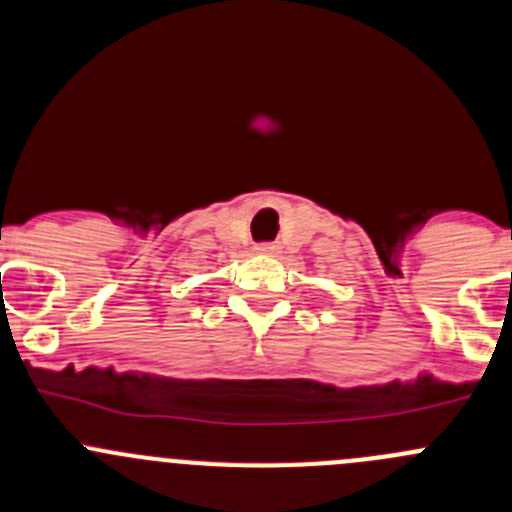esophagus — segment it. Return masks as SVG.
<instances>
[{
  "label": "esophagus",
  "instance_id": "1",
  "mask_svg": "<svg viewBox=\"0 0 512 512\" xmlns=\"http://www.w3.org/2000/svg\"><path fill=\"white\" fill-rule=\"evenodd\" d=\"M257 252H262V255H277L280 245L277 242H262V245H257Z\"/></svg>",
  "mask_w": 512,
  "mask_h": 512
}]
</instances>
